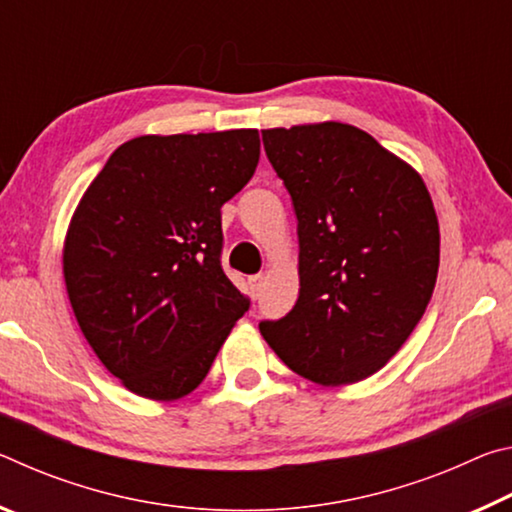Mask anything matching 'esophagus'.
<instances>
[{"label":"esophagus","instance_id":"34e87169","mask_svg":"<svg viewBox=\"0 0 512 512\" xmlns=\"http://www.w3.org/2000/svg\"><path fill=\"white\" fill-rule=\"evenodd\" d=\"M264 287V275H253L250 277V293H253V298L259 296V291Z\"/></svg>","mask_w":512,"mask_h":512}]
</instances>
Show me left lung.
<instances>
[{"label": "left lung", "instance_id": "1", "mask_svg": "<svg viewBox=\"0 0 512 512\" xmlns=\"http://www.w3.org/2000/svg\"><path fill=\"white\" fill-rule=\"evenodd\" d=\"M298 219L300 296L259 332L287 366L323 386L386 366L436 287L440 232L422 178L350 124L262 131Z\"/></svg>", "mask_w": 512, "mask_h": 512}]
</instances>
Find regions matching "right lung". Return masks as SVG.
Listing matches in <instances>:
<instances>
[{
  "instance_id": "obj_1",
  "label": "right lung",
  "mask_w": 512,
  "mask_h": 512,
  "mask_svg": "<svg viewBox=\"0 0 512 512\" xmlns=\"http://www.w3.org/2000/svg\"><path fill=\"white\" fill-rule=\"evenodd\" d=\"M259 162L255 128L121 144L67 230L63 273L85 339L128 391L201 384L250 300L221 266V207Z\"/></svg>"
}]
</instances>
